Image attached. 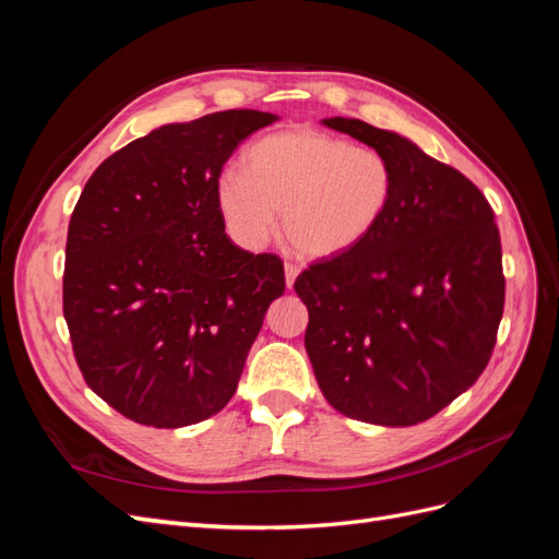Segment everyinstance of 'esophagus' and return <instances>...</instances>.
Instances as JSON below:
<instances>
[{"label":"esophagus","mask_w":559,"mask_h":559,"mask_svg":"<svg viewBox=\"0 0 559 559\" xmlns=\"http://www.w3.org/2000/svg\"><path fill=\"white\" fill-rule=\"evenodd\" d=\"M298 265H294V263H284V280H286V286H294V282H296V277H298Z\"/></svg>","instance_id":"esophagus-1"}]
</instances>
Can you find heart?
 <instances>
[{
	"mask_svg": "<svg viewBox=\"0 0 559 559\" xmlns=\"http://www.w3.org/2000/svg\"><path fill=\"white\" fill-rule=\"evenodd\" d=\"M394 170L376 148L298 128L267 134L242 154V173L216 181L230 238L261 249L277 228L302 259H335L366 242L392 205Z\"/></svg>",
	"mask_w": 559,
	"mask_h": 559,
	"instance_id": "heart-1",
	"label": "heart"
}]
</instances>
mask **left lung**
<instances>
[{
    "label": "left lung",
    "mask_w": 559,
    "mask_h": 559,
    "mask_svg": "<svg viewBox=\"0 0 559 559\" xmlns=\"http://www.w3.org/2000/svg\"><path fill=\"white\" fill-rule=\"evenodd\" d=\"M321 123L376 148L396 186L366 242L298 275L308 357L337 413L413 427L492 357L506 294L495 212L476 183L403 134L359 118Z\"/></svg>",
    "instance_id": "1"
}]
</instances>
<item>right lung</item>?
<instances>
[{
	"instance_id": "add662e5",
	"label": "right lung",
	"mask_w": 559,
	"mask_h": 559,
	"mask_svg": "<svg viewBox=\"0 0 559 559\" xmlns=\"http://www.w3.org/2000/svg\"><path fill=\"white\" fill-rule=\"evenodd\" d=\"M275 121L228 109L160 126L99 165L76 202L62 280L74 357L138 425L179 429L222 411L284 294L282 261L235 247L216 207L224 163Z\"/></svg>"
}]
</instances>
